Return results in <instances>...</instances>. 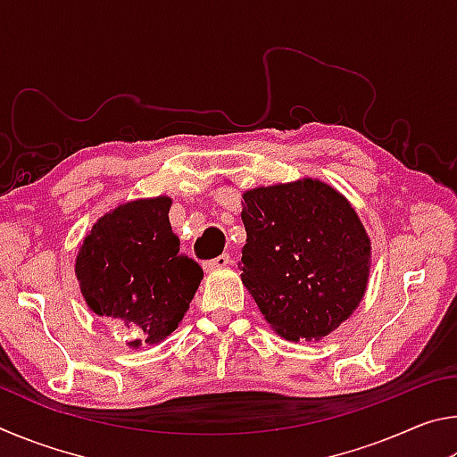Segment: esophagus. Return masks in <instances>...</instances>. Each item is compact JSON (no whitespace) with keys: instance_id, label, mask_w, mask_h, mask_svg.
I'll list each match as a JSON object with an SVG mask.
<instances>
[{"instance_id":"34e87169","label":"esophagus","mask_w":457,"mask_h":457,"mask_svg":"<svg viewBox=\"0 0 457 457\" xmlns=\"http://www.w3.org/2000/svg\"><path fill=\"white\" fill-rule=\"evenodd\" d=\"M228 264H229V256H228V253H221V256H218V258H213L210 262H204V270H205V272H213V270L226 268Z\"/></svg>"}]
</instances>
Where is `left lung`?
<instances>
[{
    "instance_id": "8db88e82",
    "label": "left lung",
    "mask_w": 457,
    "mask_h": 457,
    "mask_svg": "<svg viewBox=\"0 0 457 457\" xmlns=\"http://www.w3.org/2000/svg\"><path fill=\"white\" fill-rule=\"evenodd\" d=\"M242 282L276 335L320 340L357 311L370 237L343 193L320 179L242 193Z\"/></svg>"
}]
</instances>
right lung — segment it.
<instances>
[{"label": "right lung", "instance_id": "1", "mask_svg": "<svg viewBox=\"0 0 457 457\" xmlns=\"http://www.w3.org/2000/svg\"><path fill=\"white\" fill-rule=\"evenodd\" d=\"M171 197L127 201L100 218L76 253V280L92 312L133 332L129 349L159 345L179 327L204 270L179 252Z\"/></svg>", "mask_w": 457, "mask_h": 457}]
</instances>
